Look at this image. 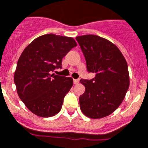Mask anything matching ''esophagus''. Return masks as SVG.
<instances>
[{
  "label": "esophagus",
  "instance_id": "obj_1",
  "mask_svg": "<svg viewBox=\"0 0 148 148\" xmlns=\"http://www.w3.org/2000/svg\"><path fill=\"white\" fill-rule=\"evenodd\" d=\"M73 82H74V84H78L79 83V80H78V79H74V80H73Z\"/></svg>",
  "mask_w": 148,
  "mask_h": 148
}]
</instances>
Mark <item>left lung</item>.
I'll use <instances>...</instances> for the list:
<instances>
[{
  "label": "left lung",
  "instance_id": "left-lung-1",
  "mask_svg": "<svg viewBox=\"0 0 148 148\" xmlns=\"http://www.w3.org/2000/svg\"><path fill=\"white\" fill-rule=\"evenodd\" d=\"M86 59L91 80L80 81L85 92L79 97L81 110L86 116L100 119L120 106L130 84L128 64L119 48L104 38L89 34L77 36Z\"/></svg>",
  "mask_w": 148,
  "mask_h": 148
}]
</instances>
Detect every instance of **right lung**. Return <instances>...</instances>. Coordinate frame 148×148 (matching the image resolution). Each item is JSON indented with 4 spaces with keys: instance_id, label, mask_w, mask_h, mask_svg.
<instances>
[{
    "instance_id": "1",
    "label": "right lung",
    "mask_w": 148,
    "mask_h": 148,
    "mask_svg": "<svg viewBox=\"0 0 148 148\" xmlns=\"http://www.w3.org/2000/svg\"><path fill=\"white\" fill-rule=\"evenodd\" d=\"M76 45L73 38L48 34L36 38L23 51L14 81L20 100L32 113L50 117L60 112L73 80L51 73L62 68V59Z\"/></svg>"
}]
</instances>
